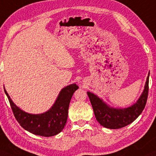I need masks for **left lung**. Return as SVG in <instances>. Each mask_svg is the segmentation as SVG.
<instances>
[{
  "instance_id": "left-lung-1",
  "label": "left lung",
  "mask_w": 156,
  "mask_h": 156,
  "mask_svg": "<svg viewBox=\"0 0 156 156\" xmlns=\"http://www.w3.org/2000/svg\"><path fill=\"white\" fill-rule=\"evenodd\" d=\"M149 76L146 82L145 89L139 100L134 105L126 109L110 108L98 97L88 91V96L97 121L102 126L110 129L123 128L133 122L145 108L149 92Z\"/></svg>"
}]
</instances>
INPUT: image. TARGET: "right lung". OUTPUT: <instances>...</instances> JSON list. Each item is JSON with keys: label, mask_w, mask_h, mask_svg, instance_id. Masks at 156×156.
Returning <instances> with one entry per match:
<instances>
[{"label": "right lung", "mask_w": 156, "mask_h": 156, "mask_svg": "<svg viewBox=\"0 0 156 156\" xmlns=\"http://www.w3.org/2000/svg\"><path fill=\"white\" fill-rule=\"evenodd\" d=\"M78 88L76 84L64 88L59 93L52 108L46 113L38 115H32L21 110L12 101L5 89L4 91L16 119L24 129L36 135L52 137L60 133L65 128L70 99Z\"/></svg>", "instance_id": "1"}]
</instances>
